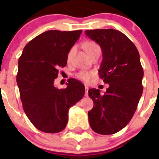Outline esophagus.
<instances>
[{"instance_id": "34e87169", "label": "esophagus", "mask_w": 159, "mask_h": 159, "mask_svg": "<svg viewBox=\"0 0 159 159\" xmlns=\"http://www.w3.org/2000/svg\"><path fill=\"white\" fill-rule=\"evenodd\" d=\"M84 96L88 97L89 96V87L85 86V93H84Z\"/></svg>"}]
</instances>
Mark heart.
Here are the masks:
<instances>
[{
	"mask_svg": "<svg viewBox=\"0 0 159 159\" xmlns=\"http://www.w3.org/2000/svg\"><path fill=\"white\" fill-rule=\"evenodd\" d=\"M84 48H85L86 52L89 54V55L91 54V53L94 52V51H98V50H101L98 44L97 43L94 42V41H88V42H86L85 44H84ZM75 49H76L75 46H73V47L70 48L69 51H68V54H67V59H68V61H70V59H71L72 56H73V54H75ZM91 75H92V74H91V72L87 71V70H81V71L78 72V73L77 74L76 77L78 79L82 80V81L87 82V81H89L90 78H91Z\"/></svg>",
	"mask_w": 159,
	"mask_h": 159,
	"instance_id": "obj_1",
	"label": "heart"
}]
</instances>
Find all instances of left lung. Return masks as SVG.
Returning a JSON list of instances; mask_svg holds the SVG:
<instances>
[{"label": "left lung", "instance_id": "obj_1", "mask_svg": "<svg viewBox=\"0 0 159 159\" xmlns=\"http://www.w3.org/2000/svg\"><path fill=\"white\" fill-rule=\"evenodd\" d=\"M84 33L102 48L99 77L109 84L103 95L99 89L89 90L94 102L88 113L90 126L98 134H115L131 121L143 91L144 72L139 51L119 30L95 29Z\"/></svg>", "mask_w": 159, "mask_h": 159}]
</instances>
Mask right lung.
<instances>
[{"mask_svg": "<svg viewBox=\"0 0 159 159\" xmlns=\"http://www.w3.org/2000/svg\"><path fill=\"white\" fill-rule=\"evenodd\" d=\"M82 30H50L28 42L18 60L17 83L24 111L30 122L46 133H57L66 127L68 110L84 95V86L69 79L58 89L54 81L58 68L67 65V54Z\"/></svg>", "mask_w": 159, "mask_h": 159, "instance_id": "add662e5", "label": "right lung"}]
</instances>
